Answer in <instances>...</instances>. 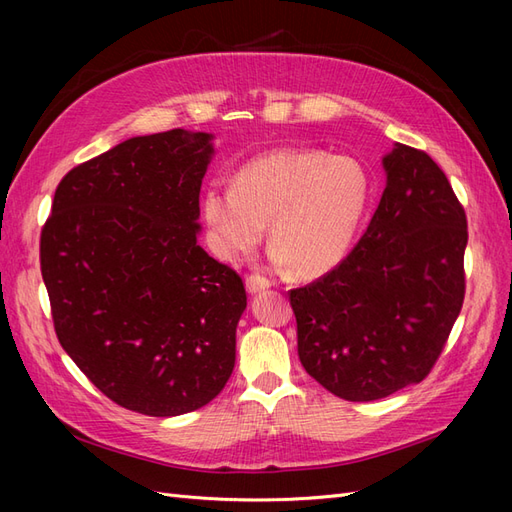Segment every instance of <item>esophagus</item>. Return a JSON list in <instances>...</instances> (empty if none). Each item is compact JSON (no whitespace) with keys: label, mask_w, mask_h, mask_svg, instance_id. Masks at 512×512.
Masks as SVG:
<instances>
[{"label":"esophagus","mask_w":512,"mask_h":512,"mask_svg":"<svg viewBox=\"0 0 512 512\" xmlns=\"http://www.w3.org/2000/svg\"><path fill=\"white\" fill-rule=\"evenodd\" d=\"M271 286V280H267L265 275H258V273H250L245 277V288L250 292H260Z\"/></svg>","instance_id":"1"}]
</instances>
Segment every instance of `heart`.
<instances>
[{
  "label": "heart",
  "mask_w": 512,
  "mask_h": 512,
  "mask_svg": "<svg viewBox=\"0 0 512 512\" xmlns=\"http://www.w3.org/2000/svg\"><path fill=\"white\" fill-rule=\"evenodd\" d=\"M367 200L369 175L354 158L277 149L245 162L230 188L209 185L200 207L218 258L241 260L269 224L275 260L299 277H318L350 252Z\"/></svg>",
  "instance_id": "heart-1"
}]
</instances>
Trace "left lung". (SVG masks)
I'll list each match as a JSON object with an SVG mask.
<instances>
[{
  "instance_id": "left-lung-1",
  "label": "left lung",
  "mask_w": 512,
  "mask_h": 512,
  "mask_svg": "<svg viewBox=\"0 0 512 512\" xmlns=\"http://www.w3.org/2000/svg\"><path fill=\"white\" fill-rule=\"evenodd\" d=\"M363 237L335 269L290 290L305 371L346 401L429 376L466 294L468 220L444 170L397 143Z\"/></svg>"
}]
</instances>
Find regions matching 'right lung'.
Instances as JSON below:
<instances>
[{"label": "right lung", "mask_w": 512, "mask_h": 512, "mask_svg": "<svg viewBox=\"0 0 512 512\" xmlns=\"http://www.w3.org/2000/svg\"><path fill=\"white\" fill-rule=\"evenodd\" d=\"M211 136H136L59 181L40 269L61 348L117 406L179 416L218 397L247 305L196 243Z\"/></svg>", "instance_id": "1"}]
</instances>
